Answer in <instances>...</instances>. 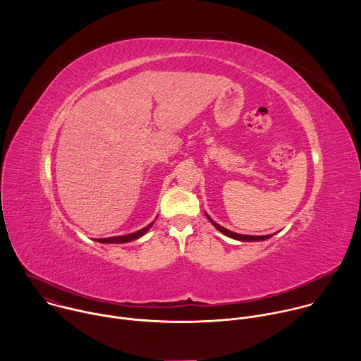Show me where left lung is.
<instances>
[{"instance_id":"8db88e82","label":"left lung","mask_w":361,"mask_h":361,"mask_svg":"<svg viewBox=\"0 0 361 361\" xmlns=\"http://www.w3.org/2000/svg\"><path fill=\"white\" fill-rule=\"evenodd\" d=\"M205 216H207V214H205ZM207 219L212 221V224H213L219 231H221L223 234H226V235H228V237H231V238H234V240H240V241H263V240H267V238L271 237V235H243V234H237V233H233V231H230V230H227V228L219 226V224L214 223L209 216H207Z\"/></svg>"}]
</instances>
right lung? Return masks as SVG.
<instances>
[{"label": "right lung", "instance_id": "add662e5", "mask_svg": "<svg viewBox=\"0 0 361 361\" xmlns=\"http://www.w3.org/2000/svg\"><path fill=\"white\" fill-rule=\"evenodd\" d=\"M154 224V221L151 224H148L145 228L140 230V231H135V233H131V234H127V235H118V237H109V238H97L98 243H128V241H133V240H137L138 237L144 235L149 228L151 226Z\"/></svg>", "mask_w": 361, "mask_h": 361}]
</instances>
